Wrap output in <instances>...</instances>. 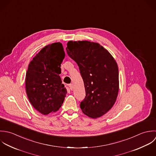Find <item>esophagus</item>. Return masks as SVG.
<instances>
[{
  "label": "esophagus",
  "instance_id": "1",
  "mask_svg": "<svg viewBox=\"0 0 156 156\" xmlns=\"http://www.w3.org/2000/svg\"><path fill=\"white\" fill-rule=\"evenodd\" d=\"M68 87H69V89L70 90H72V89H73V85H72V84H69L68 85Z\"/></svg>",
  "mask_w": 156,
  "mask_h": 156
}]
</instances>
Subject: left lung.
<instances>
[{
	"mask_svg": "<svg viewBox=\"0 0 156 156\" xmlns=\"http://www.w3.org/2000/svg\"><path fill=\"white\" fill-rule=\"evenodd\" d=\"M68 55L77 63L83 79L86 98L80 108L96 119L105 115L115 104L119 92V70L110 52L98 43L69 41Z\"/></svg>",
	"mask_w": 156,
	"mask_h": 156,
	"instance_id": "1",
	"label": "left lung"
}]
</instances>
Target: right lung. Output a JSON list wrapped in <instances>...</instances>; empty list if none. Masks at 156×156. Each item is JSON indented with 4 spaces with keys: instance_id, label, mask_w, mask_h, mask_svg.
<instances>
[{
    "instance_id": "1",
    "label": "right lung",
    "mask_w": 156,
    "mask_h": 156,
    "mask_svg": "<svg viewBox=\"0 0 156 156\" xmlns=\"http://www.w3.org/2000/svg\"><path fill=\"white\" fill-rule=\"evenodd\" d=\"M64 57L62 44L54 43L44 47L28 66L27 94L34 108L44 115L58 111L67 94L59 75Z\"/></svg>"
}]
</instances>
